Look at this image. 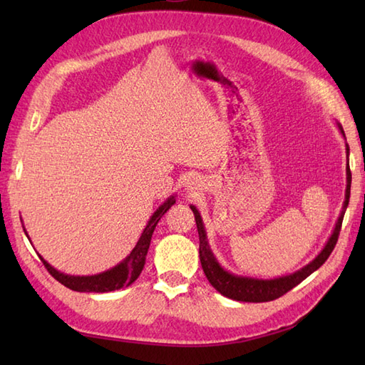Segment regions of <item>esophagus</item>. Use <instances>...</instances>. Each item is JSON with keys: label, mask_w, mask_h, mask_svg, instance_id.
Wrapping results in <instances>:
<instances>
[{"label": "esophagus", "mask_w": 365, "mask_h": 365, "mask_svg": "<svg viewBox=\"0 0 365 365\" xmlns=\"http://www.w3.org/2000/svg\"><path fill=\"white\" fill-rule=\"evenodd\" d=\"M183 185H185V190H188V191H196L197 187H199V185H197V178H195V177L188 178V180L185 182Z\"/></svg>", "instance_id": "obj_1"}]
</instances>
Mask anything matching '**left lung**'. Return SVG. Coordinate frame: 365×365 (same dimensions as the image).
Listing matches in <instances>:
<instances>
[{"label":"left lung","instance_id":"8db88e82","mask_svg":"<svg viewBox=\"0 0 365 365\" xmlns=\"http://www.w3.org/2000/svg\"><path fill=\"white\" fill-rule=\"evenodd\" d=\"M337 127L340 130V133L344 135V128L340 123H337ZM346 145V157L350 155V147ZM350 188H351V170L346 166V190H345V200L342 205V212H340L337 222L334 226V230H332L331 237L328 238L327 245H324L323 250L319 252V255L309 262L306 267L299 268L294 273L285 274L281 277H274V279H259V277H250V276H238L230 273V271L224 269L220 262L216 260L215 254L210 250V245H208L207 240V232L204 227L202 218H200V213L195 205H190V208L195 213V220L197 224V232H199V257H200V265H202L204 273L216 290H218L221 294H224L226 298L235 299V301H243V302H265V301H273L279 297H282L289 290H292L293 287H297L299 282L304 281L307 276H311L314 271L319 269L324 262L328 260L331 255L332 250L337 243L339 238V232L340 227H342V221H344V215L348 207V200H350Z\"/></svg>","mask_w":365,"mask_h":365}]
</instances>
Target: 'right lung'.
<instances>
[{
	"label": "right lung",
	"instance_id": "obj_1",
	"mask_svg": "<svg viewBox=\"0 0 365 365\" xmlns=\"http://www.w3.org/2000/svg\"><path fill=\"white\" fill-rule=\"evenodd\" d=\"M174 204H175V196L173 195V196H169L165 202H163L157 208V212L150 216V220H149V222H147V226L144 227L141 237H139V240H138V243L135 245V247L131 250V252L127 255V257L123 259L120 263H118L115 267L103 271V273L92 274V276L66 274V273H61V271H58L56 268H53L41 254H38V257H41L45 268L48 269V273L54 279H56V281L66 285L67 289L75 290V292L106 293V292L119 290V289H122V287H128L136 281L139 274H141L155 227H157V224L161 220V216L165 215ZM23 230H25V234H26V229H23ZM26 237L29 240L28 234H26Z\"/></svg>",
	"mask_w": 365,
	"mask_h": 365
}]
</instances>
